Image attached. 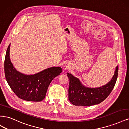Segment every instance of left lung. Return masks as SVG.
<instances>
[{
  "label": "left lung",
  "mask_w": 129,
  "mask_h": 129,
  "mask_svg": "<svg viewBox=\"0 0 129 129\" xmlns=\"http://www.w3.org/2000/svg\"><path fill=\"white\" fill-rule=\"evenodd\" d=\"M118 73V66H117L114 76L108 84L100 88H88L84 87L77 78L67 73V75L69 80V101L73 104L79 106H90L103 102L110 94L114 89Z\"/></svg>",
  "instance_id": "left-lung-1"
}]
</instances>
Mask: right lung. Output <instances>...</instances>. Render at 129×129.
Returning a JSON list of instances; mask_svg holds the SVG:
<instances>
[{
    "label": "right lung",
    "instance_id": "obj_1",
    "mask_svg": "<svg viewBox=\"0 0 129 129\" xmlns=\"http://www.w3.org/2000/svg\"><path fill=\"white\" fill-rule=\"evenodd\" d=\"M10 44L7 49L4 61L5 75L9 86L20 99L40 102L45 97L53 79L62 73V68H49L32 75L21 74L15 69L10 61Z\"/></svg>",
    "mask_w": 129,
    "mask_h": 129
}]
</instances>
